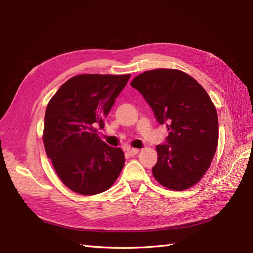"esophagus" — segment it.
Listing matches in <instances>:
<instances>
[{"instance_id": "obj_1", "label": "esophagus", "mask_w": 253, "mask_h": 253, "mask_svg": "<svg viewBox=\"0 0 253 253\" xmlns=\"http://www.w3.org/2000/svg\"><path fill=\"white\" fill-rule=\"evenodd\" d=\"M139 152V150L138 149H133V148H129V149H127V153L131 156H133V155H136L137 153Z\"/></svg>"}]
</instances>
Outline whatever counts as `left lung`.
Segmentation results:
<instances>
[{
	"mask_svg": "<svg viewBox=\"0 0 253 253\" xmlns=\"http://www.w3.org/2000/svg\"><path fill=\"white\" fill-rule=\"evenodd\" d=\"M131 86L169 131L166 143L156 145L153 176L171 190L194 186L208 170L218 143V117L210 97L194 78L178 70L147 71Z\"/></svg>",
	"mask_w": 253,
	"mask_h": 253,
	"instance_id": "obj_1",
	"label": "left lung"
}]
</instances>
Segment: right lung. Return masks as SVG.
Wrapping results in <instances>:
<instances>
[{
    "label": "right lung",
    "mask_w": 253,
    "mask_h": 253,
    "mask_svg": "<svg viewBox=\"0 0 253 253\" xmlns=\"http://www.w3.org/2000/svg\"><path fill=\"white\" fill-rule=\"evenodd\" d=\"M129 77L78 75L50 99L44 121L45 150L60 179L76 193L104 192L124 168L122 150L110 147L97 133Z\"/></svg>",
    "instance_id": "obj_1"
}]
</instances>
